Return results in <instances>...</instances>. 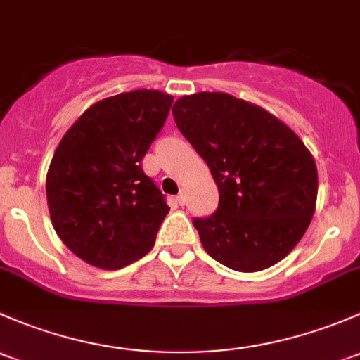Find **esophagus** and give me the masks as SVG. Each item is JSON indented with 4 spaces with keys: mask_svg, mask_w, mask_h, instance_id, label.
Masks as SVG:
<instances>
[{
    "mask_svg": "<svg viewBox=\"0 0 360 360\" xmlns=\"http://www.w3.org/2000/svg\"><path fill=\"white\" fill-rule=\"evenodd\" d=\"M185 201H187V195H185V191H184V188H181L180 194L176 195V202H179L180 206H184V205H185Z\"/></svg>",
    "mask_w": 360,
    "mask_h": 360,
    "instance_id": "esophagus-1",
    "label": "esophagus"
}]
</instances>
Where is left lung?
Segmentation results:
<instances>
[{"label":"left lung","mask_w":360,"mask_h":360,"mask_svg":"<svg viewBox=\"0 0 360 360\" xmlns=\"http://www.w3.org/2000/svg\"><path fill=\"white\" fill-rule=\"evenodd\" d=\"M173 117L220 194L211 217L192 221L206 253L237 272L288 257L317 201V166L300 136L262 107L220 91L185 95Z\"/></svg>","instance_id":"8db88e82"}]
</instances>
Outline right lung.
Instances as JSON below:
<instances>
[{
	"label": "right lung",
	"instance_id": "1",
	"mask_svg": "<svg viewBox=\"0 0 360 360\" xmlns=\"http://www.w3.org/2000/svg\"><path fill=\"white\" fill-rule=\"evenodd\" d=\"M173 97L135 90L88 107L62 136L46 175L51 224L90 265L117 270L153 250L169 207L142 159Z\"/></svg>",
	"mask_w": 360,
	"mask_h": 360
}]
</instances>
